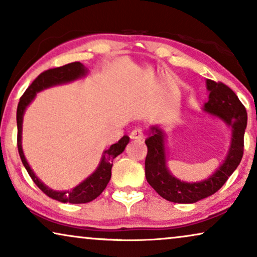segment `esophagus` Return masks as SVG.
<instances>
[{
	"label": "esophagus",
	"instance_id": "1",
	"mask_svg": "<svg viewBox=\"0 0 257 257\" xmlns=\"http://www.w3.org/2000/svg\"><path fill=\"white\" fill-rule=\"evenodd\" d=\"M130 137H131V139H136V140H142L144 138V131L143 128L140 127H137V128H133L131 133H130Z\"/></svg>",
	"mask_w": 257,
	"mask_h": 257
}]
</instances>
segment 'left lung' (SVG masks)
Segmentation results:
<instances>
[{
	"label": "left lung",
	"mask_w": 257,
	"mask_h": 257,
	"mask_svg": "<svg viewBox=\"0 0 257 257\" xmlns=\"http://www.w3.org/2000/svg\"><path fill=\"white\" fill-rule=\"evenodd\" d=\"M209 100L205 110L216 115L233 127V139L227 159L212 177L201 182H184L172 177L166 167L164 135L161 130L152 127L145 140L146 180L161 198L175 203H194L216 193L233 174L243 157L244 130L247 127V111L230 87L221 82L207 79Z\"/></svg>",
	"instance_id": "8db88e82"
}]
</instances>
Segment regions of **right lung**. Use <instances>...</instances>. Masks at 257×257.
Listing matches in <instances>:
<instances>
[{
    "label": "right lung",
    "mask_w": 257,
    "mask_h": 257,
    "mask_svg": "<svg viewBox=\"0 0 257 257\" xmlns=\"http://www.w3.org/2000/svg\"><path fill=\"white\" fill-rule=\"evenodd\" d=\"M86 73V69L84 68V65L79 62H73L65 64L63 66H58V68H52L48 69L41 73L33 83L30 84V86L26 90V92L22 94V97L20 98L19 106H17V147H19V153L21 157V160L26 167L28 173H29L30 178L33 179V181L37 185V187L44 193L45 195H48L49 198L57 200L61 202H69V203H86L92 201L101 194V192L106 188L111 179V168L113 165V159L117 156H119L122 151L125 150L126 145L130 142V138L127 136H124L119 140L117 144L110 146V149L106 150L103 154L101 161L99 166L96 171L93 172V174H91L85 181H83L82 184L77 186L71 191L69 192H56L52 189L48 188L47 186L43 185V182L38 180L36 175L34 174V172L31 171L29 165H28L26 158H24L22 145H21V138H22V120H23V113L26 107L29 105L31 100L34 99V97L36 96V92L38 91L47 89L49 86L56 85V84H62L66 82H71L79 77L84 76Z\"/></svg>",
    "instance_id": "right-lung-1"
}]
</instances>
